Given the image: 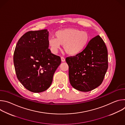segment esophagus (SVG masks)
I'll use <instances>...</instances> for the list:
<instances>
[{"mask_svg": "<svg viewBox=\"0 0 125 125\" xmlns=\"http://www.w3.org/2000/svg\"><path fill=\"white\" fill-rule=\"evenodd\" d=\"M61 61L63 62L65 61V59L64 57H61Z\"/></svg>", "mask_w": 125, "mask_h": 125, "instance_id": "1", "label": "esophagus"}]
</instances>
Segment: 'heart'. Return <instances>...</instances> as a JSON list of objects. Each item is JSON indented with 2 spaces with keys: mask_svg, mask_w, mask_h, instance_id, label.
I'll list each match as a JSON object with an SVG mask.
<instances>
[{
  "mask_svg": "<svg viewBox=\"0 0 125 125\" xmlns=\"http://www.w3.org/2000/svg\"><path fill=\"white\" fill-rule=\"evenodd\" d=\"M56 38H50L48 44L51 50L56 52L60 48V45L68 54L71 56L78 55L87 46L90 37L88 34L74 28H67L57 31L55 33Z\"/></svg>",
  "mask_w": 125,
  "mask_h": 125,
  "instance_id": "b5f03b06",
  "label": "heart"
}]
</instances>
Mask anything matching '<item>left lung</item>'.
Instances as JSON below:
<instances>
[{"instance_id":"obj_1","label":"left lung","mask_w":125,"mask_h":125,"mask_svg":"<svg viewBox=\"0 0 125 125\" xmlns=\"http://www.w3.org/2000/svg\"><path fill=\"white\" fill-rule=\"evenodd\" d=\"M70 84L83 92L99 86L108 69V52L99 35L92 39L85 49L75 56L67 57Z\"/></svg>"}]
</instances>
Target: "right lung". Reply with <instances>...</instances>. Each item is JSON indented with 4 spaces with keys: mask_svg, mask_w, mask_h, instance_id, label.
Masks as SVG:
<instances>
[{
    "mask_svg": "<svg viewBox=\"0 0 125 125\" xmlns=\"http://www.w3.org/2000/svg\"><path fill=\"white\" fill-rule=\"evenodd\" d=\"M47 30L29 31L19 40L14 53L18 79L30 92L39 93L51 85L55 71L61 64L59 56L48 48Z\"/></svg>",
    "mask_w": 125,
    "mask_h": 125,
    "instance_id": "add662e5",
    "label": "right lung"
}]
</instances>
